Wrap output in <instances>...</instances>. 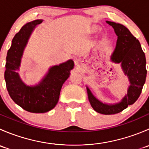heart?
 <instances>
[{"instance_id": "b5f03b06", "label": "heart", "mask_w": 149, "mask_h": 149, "mask_svg": "<svg viewBox=\"0 0 149 149\" xmlns=\"http://www.w3.org/2000/svg\"><path fill=\"white\" fill-rule=\"evenodd\" d=\"M91 31H95V30H97V28H96V27H93L92 29H91Z\"/></svg>"}]
</instances>
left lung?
<instances>
[{
    "label": "left lung",
    "mask_w": 149,
    "mask_h": 149,
    "mask_svg": "<svg viewBox=\"0 0 149 149\" xmlns=\"http://www.w3.org/2000/svg\"><path fill=\"white\" fill-rule=\"evenodd\" d=\"M107 23L113 27L118 35L117 46L112 55V61L118 63H121L125 74L128 76L130 86L127 94L121 102L115 105L100 102L93 96L88 88L87 93L89 102L96 112L103 115H114L124 110L139 99L146 78V61L139 41L125 26L112 22Z\"/></svg>",
    "instance_id": "obj_1"
}]
</instances>
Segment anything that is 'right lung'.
I'll use <instances>...</instances> for the list:
<instances>
[{
  "label": "right lung",
  "instance_id": "add662e5",
  "mask_svg": "<svg viewBox=\"0 0 149 149\" xmlns=\"http://www.w3.org/2000/svg\"><path fill=\"white\" fill-rule=\"evenodd\" d=\"M41 22L42 20L29 22L15 34L7 52L4 73L10 98L24 109L33 113H44L55 107L59 100L61 87L74 66L72 60L53 66L41 83L36 86H28L22 81L16 70L20 65L23 50L31 31Z\"/></svg>",
  "mask_w": 149,
  "mask_h": 149
}]
</instances>
